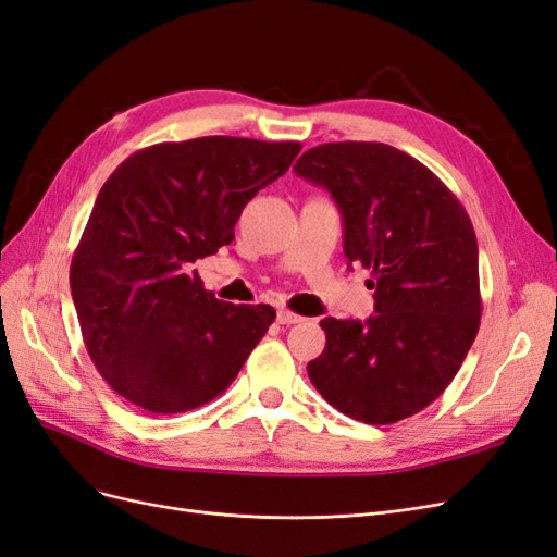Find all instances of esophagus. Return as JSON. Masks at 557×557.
Here are the masks:
<instances>
[{
    "label": "esophagus",
    "instance_id": "esophagus-1",
    "mask_svg": "<svg viewBox=\"0 0 557 557\" xmlns=\"http://www.w3.org/2000/svg\"><path fill=\"white\" fill-rule=\"evenodd\" d=\"M276 320H278V325H295V323H301V320H305V318L293 313V311H288V309H281L278 315H276Z\"/></svg>",
    "mask_w": 557,
    "mask_h": 557
}]
</instances>
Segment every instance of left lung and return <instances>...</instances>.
Instances as JSON below:
<instances>
[{
    "instance_id": "1",
    "label": "left lung",
    "mask_w": 557,
    "mask_h": 557,
    "mask_svg": "<svg viewBox=\"0 0 557 557\" xmlns=\"http://www.w3.org/2000/svg\"><path fill=\"white\" fill-rule=\"evenodd\" d=\"M295 174L325 188L348 262L372 269L374 315L323 318L307 372L334 409L391 425L440 397L476 339L479 246L465 207L425 164L376 141L309 148Z\"/></svg>"
}]
</instances>
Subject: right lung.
<instances>
[{
  "instance_id": "1",
  "label": "right lung",
  "mask_w": 557,
  "mask_h": 557,
  "mask_svg": "<svg viewBox=\"0 0 557 557\" xmlns=\"http://www.w3.org/2000/svg\"><path fill=\"white\" fill-rule=\"evenodd\" d=\"M301 144L199 137L129 156L99 190L70 283L83 342L113 391L150 413L221 395L274 323L205 290L193 262L232 244L248 201Z\"/></svg>"
}]
</instances>
